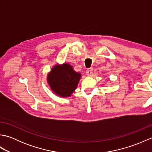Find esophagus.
I'll use <instances>...</instances> for the list:
<instances>
[{"instance_id":"obj_1","label":"esophagus","mask_w":152,"mask_h":152,"mask_svg":"<svg viewBox=\"0 0 152 152\" xmlns=\"http://www.w3.org/2000/svg\"><path fill=\"white\" fill-rule=\"evenodd\" d=\"M92 74H93V69H88L86 70V74L88 76H91Z\"/></svg>"}]
</instances>
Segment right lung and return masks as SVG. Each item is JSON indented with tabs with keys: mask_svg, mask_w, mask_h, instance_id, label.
<instances>
[{
	"mask_svg": "<svg viewBox=\"0 0 152 152\" xmlns=\"http://www.w3.org/2000/svg\"><path fill=\"white\" fill-rule=\"evenodd\" d=\"M81 76V74L76 72L69 63L56 64L48 74L47 82L55 94L66 98L75 91Z\"/></svg>",
	"mask_w": 152,
	"mask_h": 152,
	"instance_id": "obj_1",
	"label": "right lung"
}]
</instances>
